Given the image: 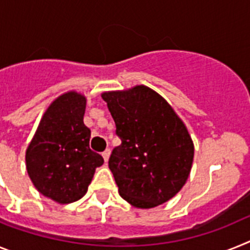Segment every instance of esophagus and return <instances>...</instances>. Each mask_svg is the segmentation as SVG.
Segmentation results:
<instances>
[{
  "label": "esophagus",
  "mask_w": 250,
  "mask_h": 250,
  "mask_svg": "<svg viewBox=\"0 0 250 250\" xmlns=\"http://www.w3.org/2000/svg\"><path fill=\"white\" fill-rule=\"evenodd\" d=\"M109 155H110V149H105V151L102 153V156H103L104 161L108 162V160H109Z\"/></svg>",
  "instance_id": "obj_1"
}]
</instances>
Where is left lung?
Here are the masks:
<instances>
[{
    "label": "left lung",
    "mask_w": 250,
    "mask_h": 250,
    "mask_svg": "<svg viewBox=\"0 0 250 250\" xmlns=\"http://www.w3.org/2000/svg\"><path fill=\"white\" fill-rule=\"evenodd\" d=\"M122 143L109 158L119 195L138 209L161 205L185 185L194 161L188 128L164 97L146 85L104 92Z\"/></svg>",
    "instance_id": "left-lung-1"
}]
</instances>
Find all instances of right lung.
I'll return each mask as SVG.
<instances>
[{"label": "right lung", "mask_w": 250, "mask_h": 250, "mask_svg": "<svg viewBox=\"0 0 250 250\" xmlns=\"http://www.w3.org/2000/svg\"><path fill=\"white\" fill-rule=\"evenodd\" d=\"M85 105V97L74 90L58 97L26 149V170L36 190L62 205L86 194L95 168L104 162L89 147Z\"/></svg>", "instance_id": "right-lung-1"}]
</instances>
